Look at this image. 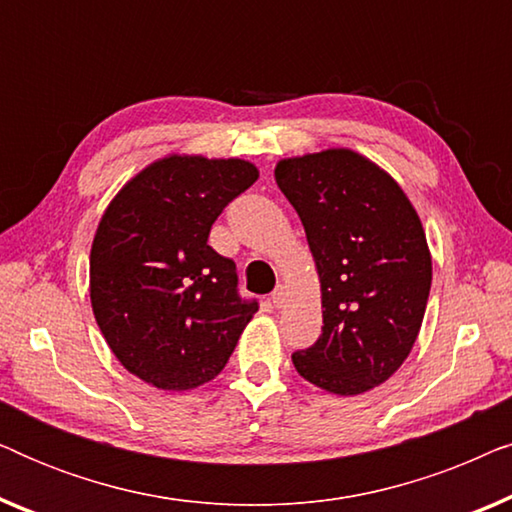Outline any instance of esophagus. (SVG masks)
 Here are the masks:
<instances>
[{
	"label": "esophagus",
	"mask_w": 512,
	"mask_h": 512,
	"mask_svg": "<svg viewBox=\"0 0 512 512\" xmlns=\"http://www.w3.org/2000/svg\"><path fill=\"white\" fill-rule=\"evenodd\" d=\"M286 296H289V293H286V289H284V286H277V289L275 291H272V305H275V307H282L284 303H286Z\"/></svg>",
	"instance_id": "esophagus-1"
}]
</instances>
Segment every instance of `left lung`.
I'll return each mask as SVG.
<instances>
[{
	"instance_id": "1",
	"label": "left lung",
	"mask_w": 512,
	"mask_h": 512,
	"mask_svg": "<svg viewBox=\"0 0 512 512\" xmlns=\"http://www.w3.org/2000/svg\"><path fill=\"white\" fill-rule=\"evenodd\" d=\"M275 179L305 226L324 307L319 340L293 352V366L331 394H363L401 368L422 326V221L387 172L349 149L282 160Z\"/></svg>"
}]
</instances>
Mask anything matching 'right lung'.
<instances>
[{"mask_svg":"<svg viewBox=\"0 0 512 512\" xmlns=\"http://www.w3.org/2000/svg\"><path fill=\"white\" fill-rule=\"evenodd\" d=\"M258 179L247 160L170 156L123 186L90 249V303L116 359L139 380L186 391L214 380L258 310L209 230Z\"/></svg>","mask_w":512,"mask_h":512,"instance_id":"obj_1","label":"right lung"}]
</instances>
